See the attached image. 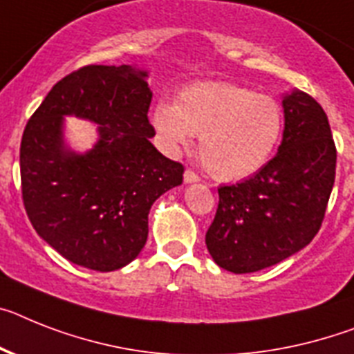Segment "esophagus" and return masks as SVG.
<instances>
[{
    "label": "esophagus",
    "instance_id": "1",
    "mask_svg": "<svg viewBox=\"0 0 354 354\" xmlns=\"http://www.w3.org/2000/svg\"><path fill=\"white\" fill-rule=\"evenodd\" d=\"M183 182L196 183V182H200V176H198L194 171H185V174H183Z\"/></svg>",
    "mask_w": 354,
    "mask_h": 354
}]
</instances>
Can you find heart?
Masks as SVG:
<instances>
[{"label":"heart","mask_w":354,"mask_h":354,"mask_svg":"<svg viewBox=\"0 0 354 354\" xmlns=\"http://www.w3.org/2000/svg\"><path fill=\"white\" fill-rule=\"evenodd\" d=\"M283 108L270 95L228 82H200L158 102L153 126L165 151L178 154L200 135L205 169L223 182L252 176L272 156L283 133Z\"/></svg>","instance_id":"obj_1"}]
</instances>
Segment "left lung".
Wrapping results in <instances>:
<instances>
[{
  "mask_svg": "<svg viewBox=\"0 0 354 354\" xmlns=\"http://www.w3.org/2000/svg\"><path fill=\"white\" fill-rule=\"evenodd\" d=\"M284 131L277 154L254 176L219 187L205 243L214 263L252 273L310 245L333 191L337 149L328 115L313 97L283 95Z\"/></svg>",
  "mask_w": 354,
  "mask_h": 354,
  "instance_id": "left-lung-1",
  "label": "left lung"
}]
</instances>
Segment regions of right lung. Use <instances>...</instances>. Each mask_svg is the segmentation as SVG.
<instances>
[{
	"mask_svg": "<svg viewBox=\"0 0 354 354\" xmlns=\"http://www.w3.org/2000/svg\"><path fill=\"white\" fill-rule=\"evenodd\" d=\"M149 71L91 64L53 86L21 140L23 203L35 232L73 264L113 272L147 241V216L163 192L182 185L183 165L149 138ZM97 126L79 153L64 138V117Z\"/></svg>",
	"mask_w": 354,
	"mask_h": 354,
	"instance_id": "right-lung-1",
	"label": "right lung"
}]
</instances>
